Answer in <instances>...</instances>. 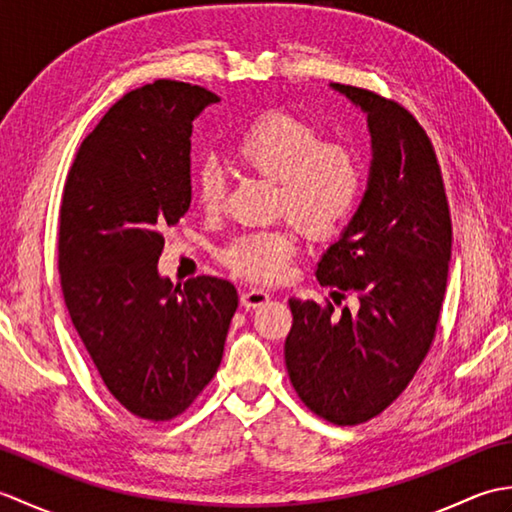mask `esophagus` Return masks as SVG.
<instances>
[{
  "label": "esophagus",
  "instance_id": "esophagus-1",
  "mask_svg": "<svg viewBox=\"0 0 512 512\" xmlns=\"http://www.w3.org/2000/svg\"><path fill=\"white\" fill-rule=\"evenodd\" d=\"M270 301V295L264 290H257V288H250V290H244L242 297H239V303H242V308L246 310H253V308H259L264 306V303Z\"/></svg>",
  "mask_w": 512,
  "mask_h": 512
}]
</instances>
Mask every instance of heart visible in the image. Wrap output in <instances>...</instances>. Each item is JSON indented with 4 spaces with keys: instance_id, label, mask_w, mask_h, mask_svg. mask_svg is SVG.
<instances>
[{
    "instance_id": "b5f03b06",
    "label": "heart",
    "mask_w": 512,
    "mask_h": 512,
    "mask_svg": "<svg viewBox=\"0 0 512 512\" xmlns=\"http://www.w3.org/2000/svg\"><path fill=\"white\" fill-rule=\"evenodd\" d=\"M235 167L250 178L273 182L277 217L325 242L350 220L363 191V165L356 151L323 140L319 125L286 110L257 116L231 147ZM193 195L206 215L222 213L226 178L213 162L193 173ZM297 237L292 228L239 235L220 250V262L233 275L255 284L286 279Z\"/></svg>"
}]
</instances>
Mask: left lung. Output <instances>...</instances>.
I'll return each instance as SVG.
<instances>
[{"label": "left lung", "mask_w": 512, "mask_h": 512, "mask_svg": "<svg viewBox=\"0 0 512 512\" xmlns=\"http://www.w3.org/2000/svg\"><path fill=\"white\" fill-rule=\"evenodd\" d=\"M367 114L372 169L350 226L317 266L334 303L290 299V383L312 413L339 427L376 418L407 389L440 323L451 259V211L431 138L407 107L332 83Z\"/></svg>", "instance_id": "1"}]
</instances>
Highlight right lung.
I'll return each mask as SVG.
<instances>
[{"instance_id": "obj_1", "label": "right lung", "mask_w": 512, "mask_h": 512, "mask_svg": "<svg viewBox=\"0 0 512 512\" xmlns=\"http://www.w3.org/2000/svg\"><path fill=\"white\" fill-rule=\"evenodd\" d=\"M220 101L160 79L127 92L83 140L63 187L59 275L70 319L105 387L136 418L187 411L222 363L237 290L158 275L162 233L191 204V129Z\"/></svg>"}]
</instances>
